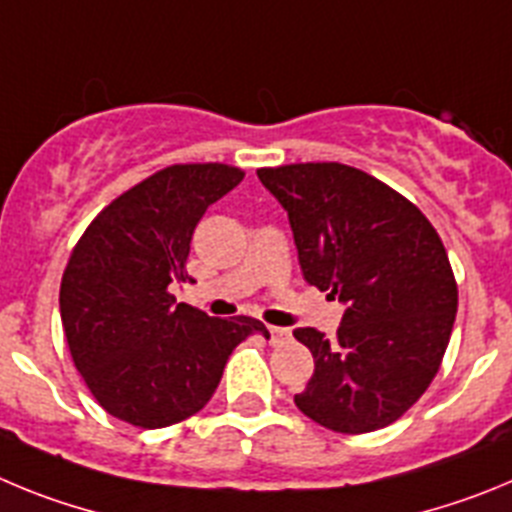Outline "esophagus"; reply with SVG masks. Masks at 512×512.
<instances>
[{"mask_svg": "<svg viewBox=\"0 0 512 512\" xmlns=\"http://www.w3.org/2000/svg\"><path fill=\"white\" fill-rule=\"evenodd\" d=\"M269 336H271V343H274V346H279V343H287L289 338H292V330L277 328V325H269Z\"/></svg>", "mask_w": 512, "mask_h": 512, "instance_id": "esophagus-1", "label": "esophagus"}]
</instances>
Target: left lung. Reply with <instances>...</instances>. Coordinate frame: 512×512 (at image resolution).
Wrapping results in <instances>:
<instances>
[{"instance_id":"1","label":"left lung","mask_w":512,"mask_h":512,"mask_svg":"<svg viewBox=\"0 0 512 512\" xmlns=\"http://www.w3.org/2000/svg\"><path fill=\"white\" fill-rule=\"evenodd\" d=\"M289 215L307 282L346 302L336 338L297 328L315 372L295 405L330 431L395 423L441 369L459 289L431 220L377 176L338 161L256 171Z\"/></svg>"}]
</instances>
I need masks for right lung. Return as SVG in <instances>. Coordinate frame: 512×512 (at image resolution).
Here are the masks:
<instances>
[{"label":"right lung","mask_w":512,"mask_h":512,"mask_svg":"<svg viewBox=\"0 0 512 512\" xmlns=\"http://www.w3.org/2000/svg\"><path fill=\"white\" fill-rule=\"evenodd\" d=\"M230 164H174L122 192L84 230L61 279L71 359L104 410L138 428L200 413L225 361L261 320L210 318L176 302L189 243L207 207L238 187Z\"/></svg>","instance_id":"add662e5"}]
</instances>
